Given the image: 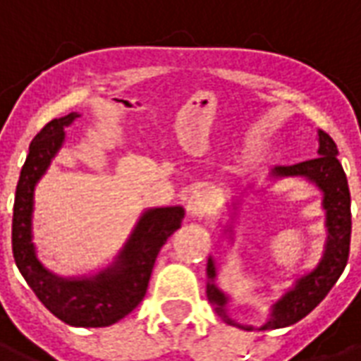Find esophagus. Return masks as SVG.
Masks as SVG:
<instances>
[{"label": "esophagus", "instance_id": "obj_1", "mask_svg": "<svg viewBox=\"0 0 361 361\" xmlns=\"http://www.w3.org/2000/svg\"><path fill=\"white\" fill-rule=\"evenodd\" d=\"M210 192L204 191V189L195 191L189 197V200H187V212H189V216L204 217L210 212Z\"/></svg>", "mask_w": 361, "mask_h": 361}]
</instances>
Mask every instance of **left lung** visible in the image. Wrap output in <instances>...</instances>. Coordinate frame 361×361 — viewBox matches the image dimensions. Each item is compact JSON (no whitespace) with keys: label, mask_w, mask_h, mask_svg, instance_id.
<instances>
[{"label":"left lung","mask_w":361,"mask_h":361,"mask_svg":"<svg viewBox=\"0 0 361 361\" xmlns=\"http://www.w3.org/2000/svg\"><path fill=\"white\" fill-rule=\"evenodd\" d=\"M339 151L331 137L324 130H318V157L310 161L291 164V166H274L269 170V180H286V178H301L309 181L322 192V208L326 212V244L324 252L318 261V265L310 271L295 276L291 288L282 293L280 299L271 305L269 320L259 329H279L295 324L301 318L314 310L322 302V299L329 293L335 282L339 280L348 261V250H350V191L348 181L343 166H341ZM250 187V185H247ZM246 191V189H244ZM240 200L238 197L233 199L229 208V224L224 227V235L233 240L235 235V217L238 212ZM206 295L208 301L214 305V309L227 324L240 327V329H254V326H242L236 324L229 316L231 297L217 286V265L214 257H208L206 263Z\"/></svg>","instance_id":"left-lung-1"}]
</instances>
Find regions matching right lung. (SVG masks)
<instances>
[{
    "instance_id": "add662e5",
    "label": "right lung",
    "mask_w": 361,
    "mask_h": 361,
    "mask_svg": "<svg viewBox=\"0 0 361 361\" xmlns=\"http://www.w3.org/2000/svg\"><path fill=\"white\" fill-rule=\"evenodd\" d=\"M79 117L73 111L52 119L30 144L13 208V255L27 286L59 320L75 327H106L125 318L144 299L157 255L181 227L185 210L181 206L145 210L115 259L94 274L60 276L49 271L37 259L32 240L35 185L62 149L64 130Z\"/></svg>"
}]
</instances>
